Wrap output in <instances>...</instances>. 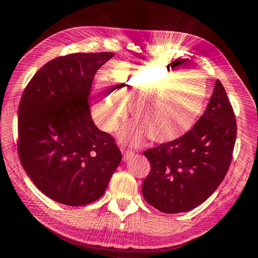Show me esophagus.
I'll return each instance as SVG.
<instances>
[{"label": "esophagus", "instance_id": "obj_1", "mask_svg": "<svg viewBox=\"0 0 258 258\" xmlns=\"http://www.w3.org/2000/svg\"><path fill=\"white\" fill-rule=\"evenodd\" d=\"M121 154H123V160L124 161H127L128 159H131L134 156V152L133 151L125 150V149H121Z\"/></svg>", "mask_w": 258, "mask_h": 258}]
</instances>
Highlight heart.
Segmentation results:
<instances>
[{
  "mask_svg": "<svg viewBox=\"0 0 258 258\" xmlns=\"http://www.w3.org/2000/svg\"><path fill=\"white\" fill-rule=\"evenodd\" d=\"M108 77L113 92L103 82L95 85L93 117L103 130H116L127 113L122 101L130 103L139 94L132 103L137 118L120 132V139L130 145H142L149 138L157 143L176 141L194 127L204 110V81L172 64L125 60L113 64ZM150 95L155 97L143 103Z\"/></svg>",
  "mask_w": 258,
  "mask_h": 258,
  "instance_id": "1",
  "label": "heart"
}]
</instances>
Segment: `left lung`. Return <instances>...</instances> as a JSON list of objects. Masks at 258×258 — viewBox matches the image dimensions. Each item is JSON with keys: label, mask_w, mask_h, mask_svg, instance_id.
I'll return each instance as SVG.
<instances>
[{"label": "left lung", "mask_w": 258, "mask_h": 258, "mask_svg": "<svg viewBox=\"0 0 258 258\" xmlns=\"http://www.w3.org/2000/svg\"><path fill=\"white\" fill-rule=\"evenodd\" d=\"M235 138L233 109L217 80L204 115L184 137L145 151L151 171L143 182V198L166 214L199 206L228 173Z\"/></svg>", "instance_id": "obj_1"}]
</instances>
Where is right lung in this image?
<instances>
[{
    "mask_svg": "<svg viewBox=\"0 0 258 258\" xmlns=\"http://www.w3.org/2000/svg\"><path fill=\"white\" fill-rule=\"evenodd\" d=\"M111 52L73 53L44 64L28 83L18 110V154L47 197L84 206L104 194L121 160L113 139L94 125L89 95Z\"/></svg>",
    "mask_w": 258,
    "mask_h": 258,
    "instance_id": "1",
    "label": "right lung"
}]
</instances>
